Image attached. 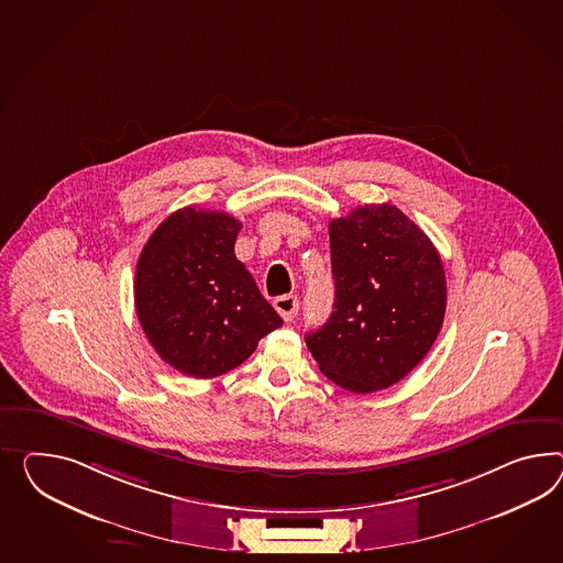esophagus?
Here are the masks:
<instances>
[{
	"instance_id": "1",
	"label": "esophagus",
	"mask_w": 563,
	"mask_h": 563,
	"mask_svg": "<svg viewBox=\"0 0 563 563\" xmlns=\"http://www.w3.org/2000/svg\"><path fill=\"white\" fill-rule=\"evenodd\" d=\"M274 306L275 310L279 312V317L284 318L286 322H289V320H294L296 314H298L300 302H298V298H296V296L286 294V296H279V298H275Z\"/></svg>"
}]
</instances>
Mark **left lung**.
Segmentation results:
<instances>
[{"label":"left lung","instance_id":"8db88e82","mask_svg":"<svg viewBox=\"0 0 563 563\" xmlns=\"http://www.w3.org/2000/svg\"><path fill=\"white\" fill-rule=\"evenodd\" d=\"M332 314L306 334L318 369L353 394L398 384L443 327L448 282L439 251L391 203H365L329 224Z\"/></svg>","mask_w":563,"mask_h":563}]
</instances>
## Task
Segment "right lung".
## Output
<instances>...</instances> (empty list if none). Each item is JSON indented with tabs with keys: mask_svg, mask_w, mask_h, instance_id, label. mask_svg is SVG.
Listing matches in <instances>:
<instances>
[{
	"mask_svg": "<svg viewBox=\"0 0 563 563\" xmlns=\"http://www.w3.org/2000/svg\"><path fill=\"white\" fill-rule=\"evenodd\" d=\"M241 222L194 206L165 218L136 263L134 303L161 360L191 377L241 365L284 320L234 255Z\"/></svg>",
	"mask_w": 563,
	"mask_h": 563,
	"instance_id": "right-lung-1",
	"label": "right lung"
}]
</instances>
